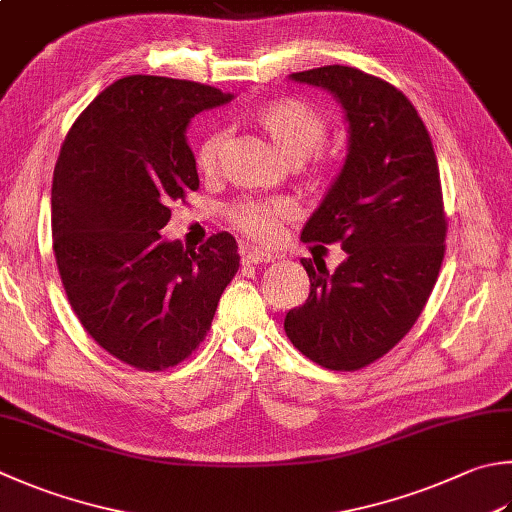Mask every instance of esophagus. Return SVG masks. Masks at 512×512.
<instances>
[{
  "label": "esophagus",
  "instance_id": "obj_1",
  "mask_svg": "<svg viewBox=\"0 0 512 512\" xmlns=\"http://www.w3.org/2000/svg\"><path fill=\"white\" fill-rule=\"evenodd\" d=\"M276 256L269 254V252H263V249H247V252H243V260L247 265H263V263H272Z\"/></svg>",
  "mask_w": 512,
  "mask_h": 512
}]
</instances>
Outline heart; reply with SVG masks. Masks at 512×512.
Returning a JSON list of instances; mask_svg holds the SVG:
<instances>
[{
  "mask_svg": "<svg viewBox=\"0 0 512 512\" xmlns=\"http://www.w3.org/2000/svg\"><path fill=\"white\" fill-rule=\"evenodd\" d=\"M252 122L272 140L287 160L310 158V176L323 180L334 169V156L318 149L327 136V118L321 109L301 98H278L256 106ZM223 133L207 131L196 144V167L211 176L218 167ZM227 223L240 234L269 243L278 236L283 223L294 216V205L285 198H240L229 205Z\"/></svg>",
  "mask_w": 512,
  "mask_h": 512,
  "instance_id": "1",
  "label": "heart"
}]
</instances>
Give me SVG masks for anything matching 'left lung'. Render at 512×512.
Wrapping results in <instances>:
<instances>
[{"label":"left lung","mask_w":512,"mask_h":512,"mask_svg":"<svg viewBox=\"0 0 512 512\" xmlns=\"http://www.w3.org/2000/svg\"><path fill=\"white\" fill-rule=\"evenodd\" d=\"M292 80L323 86L343 104L350 153L303 227L305 243H339L347 258L330 274L303 258L310 296L285 316L298 352L327 370L354 372L388 354L437 283L448 220L430 133L390 82L352 66H321Z\"/></svg>","instance_id":"left-lung-1"}]
</instances>
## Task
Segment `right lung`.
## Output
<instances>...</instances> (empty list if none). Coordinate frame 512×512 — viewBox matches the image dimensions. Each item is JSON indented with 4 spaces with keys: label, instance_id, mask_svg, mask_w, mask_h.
<instances>
[{
    "label": "right lung",
    "instance_id": "right-lung-1",
    "mask_svg": "<svg viewBox=\"0 0 512 512\" xmlns=\"http://www.w3.org/2000/svg\"><path fill=\"white\" fill-rule=\"evenodd\" d=\"M229 100L200 82L122 77L86 106L60 149L51 229L66 298L91 339L136 370L189 359L240 267L227 231L198 249L160 240L171 202L200 187L187 124Z\"/></svg>",
    "mask_w": 512,
    "mask_h": 512
}]
</instances>
